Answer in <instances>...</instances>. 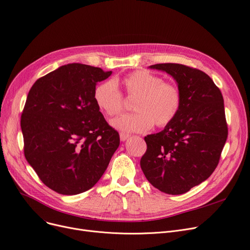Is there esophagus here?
<instances>
[{"label":"esophagus","instance_id":"34e87169","mask_svg":"<svg viewBox=\"0 0 250 250\" xmlns=\"http://www.w3.org/2000/svg\"><path fill=\"white\" fill-rule=\"evenodd\" d=\"M120 137H121V141H122V142H125V141H126V140L129 138V135H128V134H125V133H121V134H120Z\"/></svg>","mask_w":250,"mask_h":250}]
</instances>
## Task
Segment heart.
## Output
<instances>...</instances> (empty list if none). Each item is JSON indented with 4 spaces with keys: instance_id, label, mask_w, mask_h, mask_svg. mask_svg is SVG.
I'll list each match as a JSON object with an SVG mask.
<instances>
[{
    "instance_id": "heart-1",
    "label": "heart",
    "mask_w": 250,
    "mask_h": 250,
    "mask_svg": "<svg viewBox=\"0 0 250 250\" xmlns=\"http://www.w3.org/2000/svg\"><path fill=\"white\" fill-rule=\"evenodd\" d=\"M118 81L107 80L94 89L93 99L99 110L107 116H115L124 110V97L117 87ZM125 94L136 99V113L125 114L112 121V125L124 132L142 133L154 124L165 126L177 115L181 105V93L172 83L164 82L161 77L147 71H136L121 80Z\"/></svg>"
}]
</instances>
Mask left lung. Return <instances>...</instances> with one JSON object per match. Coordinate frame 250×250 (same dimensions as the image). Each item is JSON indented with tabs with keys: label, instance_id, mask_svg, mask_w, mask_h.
<instances>
[{
	"label": "left lung",
	"instance_id": "8db88e82",
	"mask_svg": "<svg viewBox=\"0 0 250 250\" xmlns=\"http://www.w3.org/2000/svg\"><path fill=\"white\" fill-rule=\"evenodd\" d=\"M151 69L171 75L181 93L180 109L160 133L145 137L141 168L151 185L181 194L208 179L216 169L228 137L224 99L201 70L180 63H156Z\"/></svg>",
	"mask_w": 250,
	"mask_h": 250
}]
</instances>
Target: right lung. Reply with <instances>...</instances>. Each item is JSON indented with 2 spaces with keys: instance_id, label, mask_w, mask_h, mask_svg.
Listing matches in <instances>:
<instances>
[{
  "instance_id": "obj_1",
  "label": "right lung",
  "mask_w": 250,
  "mask_h": 250,
  "mask_svg": "<svg viewBox=\"0 0 250 250\" xmlns=\"http://www.w3.org/2000/svg\"><path fill=\"white\" fill-rule=\"evenodd\" d=\"M68 63L33 84L21 115L24 155L44 185L74 195L93 188L120 146L93 99L97 82L111 75Z\"/></svg>"
}]
</instances>
